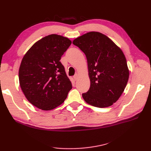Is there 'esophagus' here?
Wrapping results in <instances>:
<instances>
[{"label":"esophagus","instance_id":"1","mask_svg":"<svg viewBox=\"0 0 151 151\" xmlns=\"http://www.w3.org/2000/svg\"><path fill=\"white\" fill-rule=\"evenodd\" d=\"M74 77V79L75 81H76V80L77 79V77H78V75L76 74V75L74 76V77Z\"/></svg>","mask_w":151,"mask_h":151}]
</instances>
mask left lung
<instances>
[{
    "label": "left lung",
    "mask_w": 151,
    "mask_h": 151,
    "mask_svg": "<svg viewBox=\"0 0 151 151\" xmlns=\"http://www.w3.org/2000/svg\"><path fill=\"white\" fill-rule=\"evenodd\" d=\"M86 55L89 89L83 94L86 103L98 108L110 106L119 99L129 77L122 50L106 35L89 32L73 41Z\"/></svg>",
    "instance_id": "obj_1"
}]
</instances>
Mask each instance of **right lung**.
<instances>
[{
	"label": "right lung",
	"instance_id": "add662e5",
	"mask_svg": "<svg viewBox=\"0 0 151 151\" xmlns=\"http://www.w3.org/2000/svg\"><path fill=\"white\" fill-rule=\"evenodd\" d=\"M72 42L60 35H50L36 42L21 61V88L29 102L43 110H51L63 103L72 89L60 62Z\"/></svg>",
	"mask_w": 151,
	"mask_h": 151
}]
</instances>
